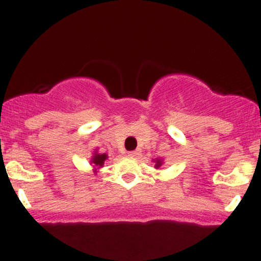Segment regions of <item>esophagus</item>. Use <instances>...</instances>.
<instances>
[{
  "label": "esophagus",
  "instance_id": "1",
  "mask_svg": "<svg viewBox=\"0 0 261 261\" xmlns=\"http://www.w3.org/2000/svg\"><path fill=\"white\" fill-rule=\"evenodd\" d=\"M139 154H140L139 151H130V152H128V155H131V157H137Z\"/></svg>",
  "mask_w": 261,
  "mask_h": 261
}]
</instances>
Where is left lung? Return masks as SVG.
Returning a JSON list of instances; mask_svg holds the SVG:
<instances>
[{
  "label": "left lung",
  "mask_w": 261,
  "mask_h": 261,
  "mask_svg": "<svg viewBox=\"0 0 261 261\" xmlns=\"http://www.w3.org/2000/svg\"><path fill=\"white\" fill-rule=\"evenodd\" d=\"M161 164H162V161H161V160H157V161H155V167H160Z\"/></svg>",
  "instance_id": "8db88e82"
}]
</instances>
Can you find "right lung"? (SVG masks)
<instances>
[{
  "label": "right lung",
  "mask_w": 261,
  "mask_h": 261,
  "mask_svg": "<svg viewBox=\"0 0 261 261\" xmlns=\"http://www.w3.org/2000/svg\"><path fill=\"white\" fill-rule=\"evenodd\" d=\"M107 154H95L93 158V163L95 164V167H101L104 164V161L107 160Z\"/></svg>",
  "instance_id": "1"
}]
</instances>
